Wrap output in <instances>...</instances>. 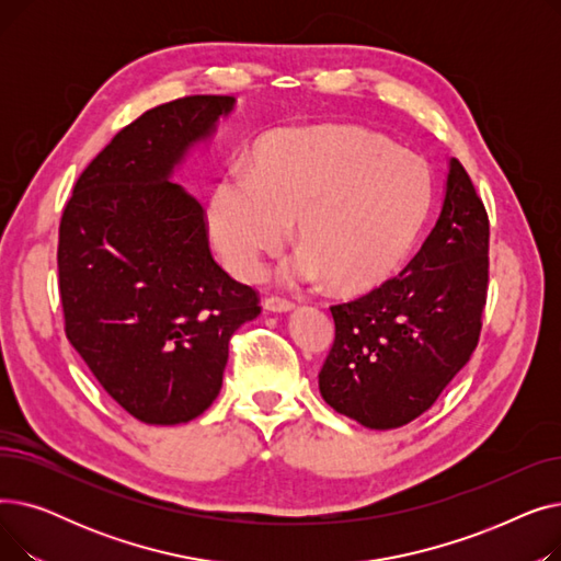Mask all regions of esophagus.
Here are the masks:
<instances>
[{
	"instance_id": "esophagus-1",
	"label": "esophagus",
	"mask_w": 561,
	"mask_h": 561,
	"mask_svg": "<svg viewBox=\"0 0 561 561\" xmlns=\"http://www.w3.org/2000/svg\"><path fill=\"white\" fill-rule=\"evenodd\" d=\"M263 309L273 311V313H288V311L296 309V305H293L290 300H282V298H265Z\"/></svg>"
}]
</instances>
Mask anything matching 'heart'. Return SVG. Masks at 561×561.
Here are the masks:
<instances>
[{
    "instance_id": "heart-1",
    "label": "heart",
    "mask_w": 561,
    "mask_h": 561,
    "mask_svg": "<svg viewBox=\"0 0 561 561\" xmlns=\"http://www.w3.org/2000/svg\"><path fill=\"white\" fill-rule=\"evenodd\" d=\"M430 206V168L414 152L362 129H298L261 140L248 172L225 176L209 229L227 268L254 279L296 222L302 248L282 279L364 293L398 271Z\"/></svg>"
}]
</instances>
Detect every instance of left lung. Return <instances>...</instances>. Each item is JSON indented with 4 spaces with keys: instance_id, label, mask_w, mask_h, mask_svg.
I'll return each instance as SVG.
<instances>
[{
    "instance_id": "8db88e82",
    "label": "left lung",
    "mask_w": 561,
    "mask_h": 561,
    "mask_svg": "<svg viewBox=\"0 0 561 561\" xmlns=\"http://www.w3.org/2000/svg\"><path fill=\"white\" fill-rule=\"evenodd\" d=\"M486 282L489 218L450 159L444 204L419 254L368 296L332 307L336 339L318 375L322 400L370 430L419 419L473 355Z\"/></svg>"
}]
</instances>
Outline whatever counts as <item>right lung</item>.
Returning a JSON list of instances; mask_svg holds the SVG:
<instances>
[{
	"label": "right lung",
	"instance_id": "right-lung-1",
	"mask_svg": "<svg viewBox=\"0 0 561 561\" xmlns=\"http://www.w3.org/2000/svg\"><path fill=\"white\" fill-rule=\"evenodd\" d=\"M229 95L142 113L75 184L58 229L66 334L104 391L147 425L197 419L222 387L229 339L261 313L214 261L202 204L172 182Z\"/></svg>",
	"mask_w": 561,
	"mask_h": 561
}]
</instances>
